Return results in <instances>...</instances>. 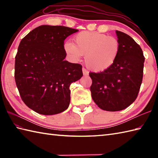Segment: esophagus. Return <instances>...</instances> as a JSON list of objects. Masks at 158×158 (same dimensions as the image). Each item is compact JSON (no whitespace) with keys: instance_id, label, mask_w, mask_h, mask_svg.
I'll list each match as a JSON object with an SVG mask.
<instances>
[{"instance_id":"34e87169","label":"esophagus","mask_w":158,"mask_h":158,"mask_svg":"<svg viewBox=\"0 0 158 158\" xmlns=\"http://www.w3.org/2000/svg\"><path fill=\"white\" fill-rule=\"evenodd\" d=\"M82 71H83V75H84V76H87V75H89V72H88V70H87L85 68H83V69H82Z\"/></svg>"}]
</instances>
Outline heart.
Here are the masks:
<instances>
[{
    "instance_id": "obj_1",
    "label": "heart",
    "mask_w": 158,
    "mask_h": 158,
    "mask_svg": "<svg viewBox=\"0 0 158 158\" xmlns=\"http://www.w3.org/2000/svg\"><path fill=\"white\" fill-rule=\"evenodd\" d=\"M75 44L66 41L64 50L73 61H79L85 55V62L88 68L95 72L109 70L117 61L120 53L117 39L102 33L82 31L74 37Z\"/></svg>"
}]
</instances>
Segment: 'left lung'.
I'll use <instances>...</instances> for the list:
<instances>
[{"mask_svg":"<svg viewBox=\"0 0 158 158\" xmlns=\"http://www.w3.org/2000/svg\"><path fill=\"white\" fill-rule=\"evenodd\" d=\"M120 53L109 70L89 73L92 99L99 108L118 111L127 108L137 98L142 83L145 57L142 49L131 36L116 31Z\"/></svg>","mask_w":158,"mask_h":158,"instance_id":"left-lung-1","label":"left lung"}]
</instances>
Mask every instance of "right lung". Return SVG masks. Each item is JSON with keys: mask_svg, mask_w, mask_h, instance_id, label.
Instances as JSON below:
<instances>
[{"mask_svg": "<svg viewBox=\"0 0 158 158\" xmlns=\"http://www.w3.org/2000/svg\"><path fill=\"white\" fill-rule=\"evenodd\" d=\"M78 30L42 25L22 39L15 60V79L20 96L41 115L64 111L70 101L69 87L83 76L82 66L64 60V41Z\"/></svg>", "mask_w": 158, "mask_h": 158, "instance_id": "add662e5", "label": "right lung"}]
</instances>
